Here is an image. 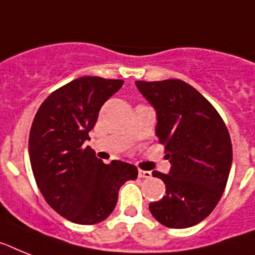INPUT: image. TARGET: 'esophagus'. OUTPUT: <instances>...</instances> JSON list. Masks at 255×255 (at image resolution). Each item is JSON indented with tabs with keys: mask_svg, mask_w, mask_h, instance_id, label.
Here are the masks:
<instances>
[{
	"mask_svg": "<svg viewBox=\"0 0 255 255\" xmlns=\"http://www.w3.org/2000/svg\"><path fill=\"white\" fill-rule=\"evenodd\" d=\"M138 177L146 178V179H149V178H152V173L148 170H138Z\"/></svg>",
	"mask_w": 255,
	"mask_h": 255,
	"instance_id": "34e87169",
	"label": "esophagus"
}]
</instances>
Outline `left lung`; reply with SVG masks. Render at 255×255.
<instances>
[{
    "label": "left lung",
    "mask_w": 255,
    "mask_h": 255,
    "mask_svg": "<svg viewBox=\"0 0 255 255\" xmlns=\"http://www.w3.org/2000/svg\"><path fill=\"white\" fill-rule=\"evenodd\" d=\"M136 86L156 110V134L171 165L169 174L153 171L166 192L149 204L150 214L167 228L199 224L214 211L228 182L233 153L227 126L185 81H136Z\"/></svg>",
    "instance_id": "8db88e82"
}]
</instances>
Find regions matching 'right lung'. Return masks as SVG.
I'll return each mask as SVG.
<instances>
[{
    "mask_svg": "<svg viewBox=\"0 0 255 255\" xmlns=\"http://www.w3.org/2000/svg\"><path fill=\"white\" fill-rule=\"evenodd\" d=\"M123 82L92 76L73 80L48 95L31 126L28 153L36 185L45 202L76 224L105 220L122 185L137 178L136 166L103 163L85 145L101 107Z\"/></svg>",
    "mask_w": 255,
    "mask_h": 255,
    "instance_id": "right-lung-1",
    "label": "right lung"
}]
</instances>
